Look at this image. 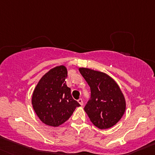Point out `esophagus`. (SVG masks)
Returning <instances> with one entry per match:
<instances>
[{
	"instance_id": "1",
	"label": "esophagus",
	"mask_w": 155,
	"mask_h": 155,
	"mask_svg": "<svg viewBox=\"0 0 155 155\" xmlns=\"http://www.w3.org/2000/svg\"><path fill=\"white\" fill-rule=\"evenodd\" d=\"M78 102H79V104H80L81 106H83V101H82V98H79V99L78 100Z\"/></svg>"
}]
</instances>
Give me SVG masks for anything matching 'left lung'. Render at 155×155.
Wrapping results in <instances>:
<instances>
[{
	"label": "left lung",
	"mask_w": 155,
	"mask_h": 155,
	"mask_svg": "<svg viewBox=\"0 0 155 155\" xmlns=\"http://www.w3.org/2000/svg\"><path fill=\"white\" fill-rule=\"evenodd\" d=\"M79 72L91 87V97L85 107L91 121L99 129L116 124L126 110V100L119 85L104 72L79 68Z\"/></svg>",
	"instance_id": "8db88e82"
}]
</instances>
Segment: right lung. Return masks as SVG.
I'll use <instances>...</instances> for the list:
<instances>
[{
  "label": "right lung",
  "instance_id": "right-lung-1",
  "mask_svg": "<svg viewBox=\"0 0 155 155\" xmlns=\"http://www.w3.org/2000/svg\"><path fill=\"white\" fill-rule=\"evenodd\" d=\"M68 69L56 66L45 73L32 94L33 109L40 121L51 127H58L70 118L80 104L71 96L65 79Z\"/></svg>",
  "mask_w": 155,
  "mask_h": 155
}]
</instances>
